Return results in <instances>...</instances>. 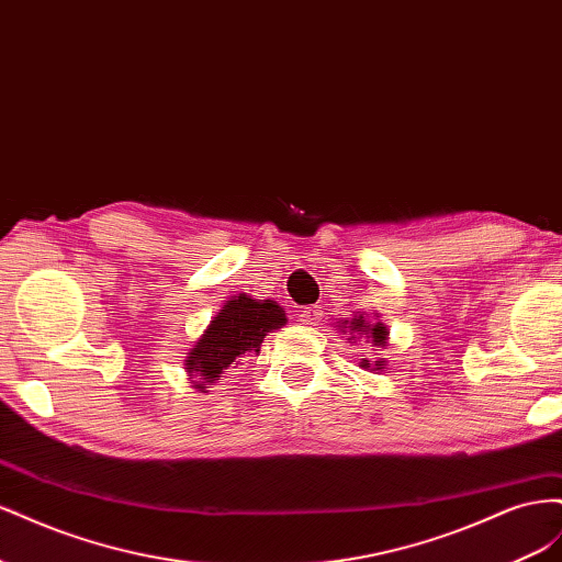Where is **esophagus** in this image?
<instances>
[{
    "instance_id": "esophagus-1",
    "label": "esophagus",
    "mask_w": 562,
    "mask_h": 562,
    "mask_svg": "<svg viewBox=\"0 0 562 562\" xmlns=\"http://www.w3.org/2000/svg\"><path fill=\"white\" fill-rule=\"evenodd\" d=\"M321 318V307H304L300 314V321L307 323V326H316Z\"/></svg>"
}]
</instances>
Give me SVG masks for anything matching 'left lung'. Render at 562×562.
I'll list each match as a JSON object with an SVG mask.
<instances>
[{"label":"left lung","instance_id":"obj_1","mask_svg":"<svg viewBox=\"0 0 562 562\" xmlns=\"http://www.w3.org/2000/svg\"><path fill=\"white\" fill-rule=\"evenodd\" d=\"M339 330L349 333L351 337L353 335L372 337V342H375V347H386V339H389V330H386L384 323H380V321L378 323H370V321H366L363 314H359V316L351 318V321L339 323ZM384 366H386L384 359H378V361H372V363L368 359L361 361V368H366V370H382Z\"/></svg>","mask_w":562,"mask_h":562}]
</instances>
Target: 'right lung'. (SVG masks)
Instances as JSON below:
<instances>
[{
    "label": "right lung",
    "instance_id": "add662e5",
    "mask_svg": "<svg viewBox=\"0 0 562 562\" xmlns=\"http://www.w3.org/2000/svg\"><path fill=\"white\" fill-rule=\"evenodd\" d=\"M285 321V312L274 300H252L246 293L227 300L184 359L194 389L206 394L209 384L223 378L232 366H239L246 353H260L265 335L281 328Z\"/></svg>",
    "mask_w": 562,
    "mask_h": 562
}]
</instances>
